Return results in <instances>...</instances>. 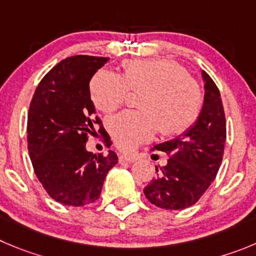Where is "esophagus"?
I'll use <instances>...</instances> for the list:
<instances>
[{
	"label": "esophagus",
	"mask_w": 256,
	"mask_h": 256,
	"mask_svg": "<svg viewBox=\"0 0 256 256\" xmlns=\"http://www.w3.org/2000/svg\"><path fill=\"white\" fill-rule=\"evenodd\" d=\"M136 159L138 158L134 156V155H120L118 156V162L120 163H134V162H136Z\"/></svg>",
	"instance_id": "esophagus-1"
}]
</instances>
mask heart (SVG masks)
Segmentation results:
<instances>
[{"label": "heart", "mask_w": 256, "mask_h": 256, "mask_svg": "<svg viewBox=\"0 0 256 256\" xmlns=\"http://www.w3.org/2000/svg\"><path fill=\"white\" fill-rule=\"evenodd\" d=\"M131 90H145L142 111H125L108 121L112 139L122 150L150 142L160 128L170 135L182 132L194 122L202 106L198 83L170 59H132L125 74L101 69L90 83L93 104L104 114L122 106Z\"/></svg>", "instance_id": "obj_1"}]
</instances>
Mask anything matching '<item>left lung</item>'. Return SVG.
<instances>
[{
  "instance_id": "8db88e82",
  "label": "left lung",
  "mask_w": 256,
  "mask_h": 256,
  "mask_svg": "<svg viewBox=\"0 0 256 256\" xmlns=\"http://www.w3.org/2000/svg\"><path fill=\"white\" fill-rule=\"evenodd\" d=\"M204 102L198 120L182 136L152 148L169 155L166 166L144 188L145 197L156 207L183 210L208 190L221 166L226 142V118L221 94L206 72Z\"/></svg>"
}]
</instances>
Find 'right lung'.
<instances>
[{
  "mask_svg": "<svg viewBox=\"0 0 256 256\" xmlns=\"http://www.w3.org/2000/svg\"><path fill=\"white\" fill-rule=\"evenodd\" d=\"M110 58L74 56L50 69L40 80L28 114V149L35 174L48 194L66 206L98 200L116 152L86 150L96 126L111 146L110 135L94 114L90 80Z\"/></svg>",
  "mask_w": 256,
  "mask_h": 256,
  "instance_id": "right-lung-1",
  "label": "right lung"
}]
</instances>
